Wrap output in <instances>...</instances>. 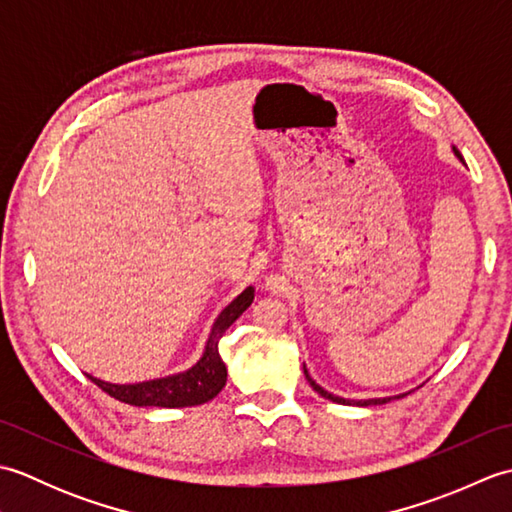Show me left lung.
Masks as SVG:
<instances>
[{
    "instance_id": "obj_1",
    "label": "left lung",
    "mask_w": 512,
    "mask_h": 512,
    "mask_svg": "<svg viewBox=\"0 0 512 512\" xmlns=\"http://www.w3.org/2000/svg\"><path fill=\"white\" fill-rule=\"evenodd\" d=\"M453 154L458 156L460 160H462V154L458 151V147H453ZM303 374H306V378H308V383H310V387L317 391L319 396H323V398H328V400H332V402H339V405H358V407H367V405H385V402H389V398H372V400H345V398H339V396H334V394H330V391H325L317 380H314L310 374H308V369H306V363H303Z\"/></svg>"
}]
</instances>
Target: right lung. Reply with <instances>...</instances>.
<instances>
[{"mask_svg":"<svg viewBox=\"0 0 512 512\" xmlns=\"http://www.w3.org/2000/svg\"><path fill=\"white\" fill-rule=\"evenodd\" d=\"M253 299H255V288L248 286L242 295H237L220 314H217L200 361L193 367H189L187 372L156 378V380H145V383H134V385L105 383V380L94 378L90 374L88 378L94 385H99L105 394H110L112 398L127 402V405H134V407L176 409V407L204 405V402H209L220 394L222 387L226 385V365L222 361L220 350H217V343H220L222 334L231 328L239 317H242V312L250 306V303H253Z\"/></svg>","mask_w":512,"mask_h":512,"instance_id":"add662e5","label":"right lung"}]
</instances>
